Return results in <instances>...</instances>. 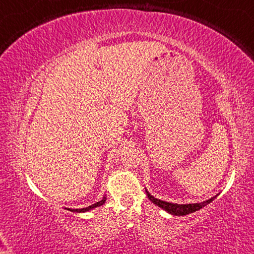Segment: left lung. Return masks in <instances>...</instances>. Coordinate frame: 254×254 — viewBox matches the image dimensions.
<instances>
[{"label": "left lung", "instance_id": "1", "mask_svg": "<svg viewBox=\"0 0 254 254\" xmlns=\"http://www.w3.org/2000/svg\"><path fill=\"white\" fill-rule=\"evenodd\" d=\"M145 193H147L149 200H150L151 202H154L155 204H157L158 207L163 208V209L168 211V213L172 214V215H178V216H183V215H187V214L194 213V211L199 210L202 207L207 206L208 203H210L211 201H213L215 197H216V196H213V197H211V199L207 200V201H203V202H200V203L177 204V203H171V202H165V201L156 199V197H154V196L150 195V194L148 193L147 190H145Z\"/></svg>", "mask_w": 254, "mask_h": 254}]
</instances>
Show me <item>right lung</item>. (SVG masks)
I'll return each instance as SVG.
<instances>
[{
  "label": "right lung",
  "mask_w": 254,
  "mask_h": 254,
  "mask_svg": "<svg viewBox=\"0 0 254 254\" xmlns=\"http://www.w3.org/2000/svg\"><path fill=\"white\" fill-rule=\"evenodd\" d=\"M105 199H106V197L104 196V199H103L102 201H99V202L93 203V204H91V206H89V207H86V208H81V209H70V208H68V210L76 211V213H84V211H88V210H90V209H92V208H96V207L102 206V204H103L104 202H105Z\"/></svg>",
  "instance_id": "1"
}]
</instances>
